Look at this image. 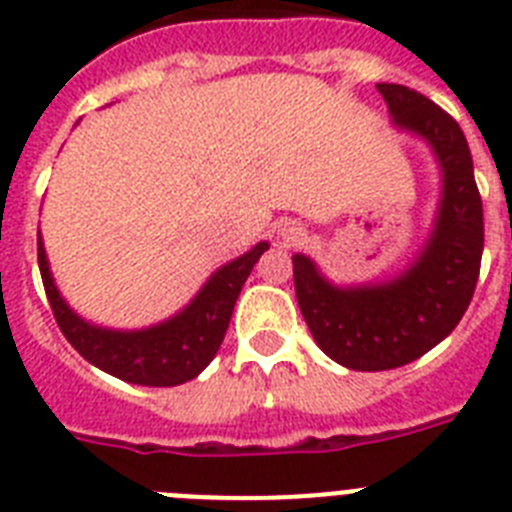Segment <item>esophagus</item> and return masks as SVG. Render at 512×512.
<instances>
[{"instance_id":"34e87169","label":"esophagus","mask_w":512,"mask_h":512,"mask_svg":"<svg viewBox=\"0 0 512 512\" xmlns=\"http://www.w3.org/2000/svg\"><path fill=\"white\" fill-rule=\"evenodd\" d=\"M277 235L282 240H287V243H295V240L303 238V227L295 225V222H285V225L277 227Z\"/></svg>"}]
</instances>
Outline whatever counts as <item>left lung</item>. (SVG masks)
I'll list each match as a JSON object with an SVG mask.
<instances>
[{"label": "left lung", "instance_id": "1", "mask_svg": "<svg viewBox=\"0 0 512 512\" xmlns=\"http://www.w3.org/2000/svg\"><path fill=\"white\" fill-rule=\"evenodd\" d=\"M399 129L432 147L443 173L438 217L417 259L378 285L336 287L295 253V295L318 347L349 370H393L417 360L458 326L474 298L484 248L482 196L464 131L417 90L381 82Z\"/></svg>", "mask_w": 512, "mask_h": 512}]
</instances>
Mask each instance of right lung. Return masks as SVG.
<instances>
[{
	"instance_id": "1",
	"label": "right lung",
	"mask_w": 512,
	"mask_h": 512,
	"mask_svg": "<svg viewBox=\"0 0 512 512\" xmlns=\"http://www.w3.org/2000/svg\"><path fill=\"white\" fill-rule=\"evenodd\" d=\"M269 243H256L248 253L220 266L194 300L168 321L139 331H113L93 326L64 303L48 269L46 248L38 235V266L46 298L61 334L87 362L137 386H181L207 368L230 326L240 287Z\"/></svg>"
}]
</instances>
